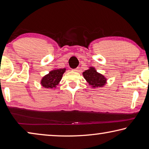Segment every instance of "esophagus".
<instances>
[{"instance_id": "obj_1", "label": "esophagus", "mask_w": 149, "mask_h": 149, "mask_svg": "<svg viewBox=\"0 0 149 149\" xmlns=\"http://www.w3.org/2000/svg\"><path fill=\"white\" fill-rule=\"evenodd\" d=\"M79 67H77V68H76V69H72V71H75V72H78L79 71Z\"/></svg>"}]
</instances>
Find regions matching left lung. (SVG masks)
<instances>
[{
	"label": "left lung",
	"instance_id": "8db88e82",
	"mask_svg": "<svg viewBox=\"0 0 149 149\" xmlns=\"http://www.w3.org/2000/svg\"><path fill=\"white\" fill-rule=\"evenodd\" d=\"M84 79L92 88H100L105 86L107 79L103 74L97 72L94 67H90L82 73Z\"/></svg>",
	"mask_w": 149,
	"mask_h": 149
}]
</instances>
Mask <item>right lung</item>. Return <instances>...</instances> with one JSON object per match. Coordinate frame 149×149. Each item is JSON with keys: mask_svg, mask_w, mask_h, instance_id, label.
Wrapping results in <instances>:
<instances>
[{"mask_svg": "<svg viewBox=\"0 0 149 149\" xmlns=\"http://www.w3.org/2000/svg\"><path fill=\"white\" fill-rule=\"evenodd\" d=\"M65 70L66 69H56L51 70L48 74L42 77L40 82L41 85L48 89L56 88V86L61 81Z\"/></svg>", "mask_w": 149, "mask_h": 149, "instance_id": "1", "label": "right lung"}]
</instances>
